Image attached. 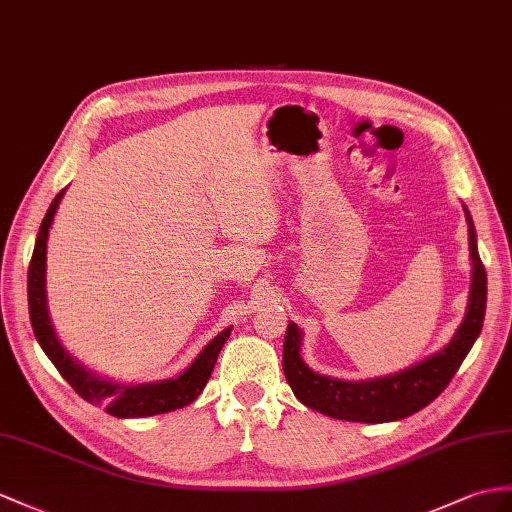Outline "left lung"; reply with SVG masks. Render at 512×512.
<instances>
[{
	"instance_id": "8db88e82",
	"label": "left lung",
	"mask_w": 512,
	"mask_h": 512,
	"mask_svg": "<svg viewBox=\"0 0 512 512\" xmlns=\"http://www.w3.org/2000/svg\"><path fill=\"white\" fill-rule=\"evenodd\" d=\"M465 219L469 228V256L473 265L469 304L463 323L454 332L452 341L441 352L428 356L421 363L397 371L393 376L347 382L330 376H319L299 356L302 332L297 323H289L284 336L282 369L286 382L291 384L295 397L304 406L317 410L321 415L360 423H384L415 415L426 408L443 389L458 367L463 365L471 345L476 343L482 330L486 310V271L478 254L476 228L465 206Z\"/></svg>"
}]
</instances>
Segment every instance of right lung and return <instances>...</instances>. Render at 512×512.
<instances>
[{
  "mask_svg": "<svg viewBox=\"0 0 512 512\" xmlns=\"http://www.w3.org/2000/svg\"><path fill=\"white\" fill-rule=\"evenodd\" d=\"M62 195H65V189L54 197L52 206L47 208V215L39 228V236H36L34 254L28 269V306H30V321H32L36 341H39L47 358L52 360L54 367L60 371V376L71 384V389L89 404L104 406L108 415H115L121 419L152 417V415L169 413V410L189 406L191 402L197 400V395L204 391L210 373L215 369L217 356L221 352V347L226 345L232 328L219 332L178 378L149 382V384H119V382L102 380L99 376H95L93 371L82 367L58 341L47 313L45 263H47V236H49V228H52V221Z\"/></svg>",
  "mask_w": 512,
  "mask_h": 512,
  "instance_id": "right-lung-1",
  "label": "right lung"
}]
</instances>
